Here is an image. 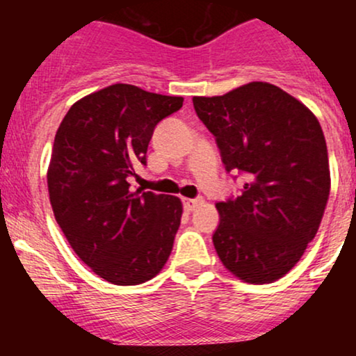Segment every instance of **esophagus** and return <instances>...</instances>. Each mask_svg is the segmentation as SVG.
<instances>
[{"label": "esophagus", "mask_w": 356, "mask_h": 356, "mask_svg": "<svg viewBox=\"0 0 356 356\" xmlns=\"http://www.w3.org/2000/svg\"><path fill=\"white\" fill-rule=\"evenodd\" d=\"M202 199H184V206H186L187 211H194L195 207L201 206Z\"/></svg>", "instance_id": "34e87169"}]
</instances>
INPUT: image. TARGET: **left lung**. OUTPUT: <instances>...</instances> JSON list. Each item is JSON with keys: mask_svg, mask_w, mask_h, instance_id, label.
Masks as SVG:
<instances>
[{"mask_svg": "<svg viewBox=\"0 0 356 356\" xmlns=\"http://www.w3.org/2000/svg\"><path fill=\"white\" fill-rule=\"evenodd\" d=\"M192 102L216 137L227 172L248 177L238 197L216 204V252L244 283H273L305 254L328 201L332 179L320 122L305 104L266 81Z\"/></svg>", "mask_w": 356, "mask_h": 356, "instance_id": "obj_1", "label": "left lung"}]
</instances>
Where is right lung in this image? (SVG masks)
Segmentation results:
<instances>
[{"label":"right lung","instance_id":"obj_1","mask_svg":"<svg viewBox=\"0 0 356 356\" xmlns=\"http://www.w3.org/2000/svg\"><path fill=\"white\" fill-rule=\"evenodd\" d=\"M182 102L115 83L75 102L56 130L47 172L53 214L75 254L112 284L152 280L172 251L181 199L134 192L127 177Z\"/></svg>","mask_w":356,"mask_h":356}]
</instances>
